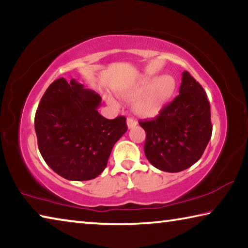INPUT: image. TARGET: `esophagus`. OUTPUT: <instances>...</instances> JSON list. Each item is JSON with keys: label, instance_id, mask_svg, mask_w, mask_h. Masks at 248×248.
<instances>
[{"label": "esophagus", "instance_id": "34e87169", "mask_svg": "<svg viewBox=\"0 0 248 248\" xmlns=\"http://www.w3.org/2000/svg\"><path fill=\"white\" fill-rule=\"evenodd\" d=\"M127 125H128L129 129L136 127V125H137V121L134 120L133 118H128V120H127Z\"/></svg>", "mask_w": 248, "mask_h": 248}]
</instances>
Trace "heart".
I'll return each instance as SVG.
<instances>
[{
  "label": "heart",
  "mask_w": 248,
  "mask_h": 248,
  "mask_svg": "<svg viewBox=\"0 0 248 248\" xmlns=\"http://www.w3.org/2000/svg\"><path fill=\"white\" fill-rule=\"evenodd\" d=\"M175 91V81L170 75H163L156 79L149 77L142 79L132 89L124 93V97L128 100H134L143 93L134 104L133 110L137 115L143 118H152L157 116L169 102ZM108 103L116 106L114 99L109 98Z\"/></svg>",
  "instance_id": "b5f03b06"
}]
</instances>
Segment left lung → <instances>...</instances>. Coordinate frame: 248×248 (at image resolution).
Wrapping results in <instances>:
<instances>
[{
	"label": "left lung",
	"instance_id": "8db88e82",
	"mask_svg": "<svg viewBox=\"0 0 248 248\" xmlns=\"http://www.w3.org/2000/svg\"><path fill=\"white\" fill-rule=\"evenodd\" d=\"M139 124L146 133L144 153L151 164L169 173L189 169L202 156L212 134L207 94L185 71L177 97Z\"/></svg>",
	"mask_w": 248,
	"mask_h": 248
}]
</instances>
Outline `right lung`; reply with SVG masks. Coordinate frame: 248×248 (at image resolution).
Masks as SVG:
<instances>
[{
    "label": "right lung",
    "mask_w": 248,
    "mask_h": 248,
    "mask_svg": "<svg viewBox=\"0 0 248 248\" xmlns=\"http://www.w3.org/2000/svg\"><path fill=\"white\" fill-rule=\"evenodd\" d=\"M102 98L74 78H58L45 92L35 116L40 154L50 169L69 180H90L107 166L111 150L127 131L124 116L98 114Z\"/></svg>",
    "instance_id": "add662e5"
}]
</instances>
